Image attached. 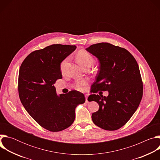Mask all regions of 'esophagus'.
<instances>
[{"instance_id":"obj_1","label":"esophagus","mask_w":160,"mask_h":160,"mask_svg":"<svg viewBox=\"0 0 160 160\" xmlns=\"http://www.w3.org/2000/svg\"><path fill=\"white\" fill-rule=\"evenodd\" d=\"M88 95L87 94H85V101H86V102H88V100H87V99H88Z\"/></svg>"}]
</instances>
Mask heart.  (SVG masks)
<instances>
[{
    "mask_svg": "<svg viewBox=\"0 0 160 160\" xmlns=\"http://www.w3.org/2000/svg\"><path fill=\"white\" fill-rule=\"evenodd\" d=\"M76 59H77L78 63L82 67H83L87 65L92 66L94 62V59L93 57L91 56L88 52H87V51H83V50H82V51H80L78 52V53L77 54V56H76ZM67 61H68V59H66L61 62V68H62L64 66ZM85 84V81H84V80L79 81L77 83V87L79 89H81L82 86L84 85Z\"/></svg>",
    "mask_w": 160,
    "mask_h": 160,
    "instance_id": "obj_1",
    "label": "heart"
}]
</instances>
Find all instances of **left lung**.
<instances>
[{"instance_id":"obj_1","label":"left lung","mask_w":160,"mask_h":160,"mask_svg":"<svg viewBox=\"0 0 160 160\" xmlns=\"http://www.w3.org/2000/svg\"><path fill=\"white\" fill-rule=\"evenodd\" d=\"M86 51L100 64L91 92L107 90L109 93L107 97L91 94L88 98V101L99 106L92 114V120L102 129H119L130 119L142 99L143 85L138 64L127 50L109 43L93 44Z\"/></svg>"}]
</instances>
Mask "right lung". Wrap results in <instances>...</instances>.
<instances>
[{"mask_svg":"<svg viewBox=\"0 0 160 160\" xmlns=\"http://www.w3.org/2000/svg\"><path fill=\"white\" fill-rule=\"evenodd\" d=\"M75 45L53 44L30 53L22 62L18 92L22 104L43 128L59 132L72 125L75 108L85 101L83 94L72 90L58 95L54 85L62 78L60 65Z\"/></svg>","mask_w":160,"mask_h":160,"instance_id":"right-lung-1","label":"right lung"}]
</instances>
